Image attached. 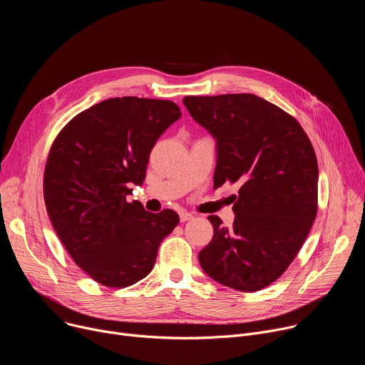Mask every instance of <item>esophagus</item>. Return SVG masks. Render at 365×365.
Instances as JSON below:
<instances>
[{
    "mask_svg": "<svg viewBox=\"0 0 365 365\" xmlns=\"http://www.w3.org/2000/svg\"><path fill=\"white\" fill-rule=\"evenodd\" d=\"M179 217H180V222H186V221H189V220L193 218V215L189 214V212H180Z\"/></svg>",
    "mask_w": 365,
    "mask_h": 365,
    "instance_id": "1",
    "label": "esophagus"
}]
</instances>
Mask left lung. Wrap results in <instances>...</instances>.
<instances>
[{
    "label": "left lung",
    "mask_w": 365,
    "mask_h": 365,
    "mask_svg": "<svg viewBox=\"0 0 365 365\" xmlns=\"http://www.w3.org/2000/svg\"><path fill=\"white\" fill-rule=\"evenodd\" d=\"M183 103L217 138L214 187L240 185L232 227L207 217L214 237L199 263L227 287L257 292L287 270L317 218L314 145L294 117L252 93L190 95Z\"/></svg>",
    "instance_id": "left-lung-1"
}]
</instances>
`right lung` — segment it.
I'll return each mask as SVG.
<instances>
[{
  "mask_svg": "<svg viewBox=\"0 0 365 365\" xmlns=\"http://www.w3.org/2000/svg\"><path fill=\"white\" fill-rule=\"evenodd\" d=\"M180 115L172 101L111 98L73 117L50 147L43 176L48 218L73 262L102 286L144 279L179 224L175 211L150 214L127 195L143 185L151 148Z\"/></svg>",
  "mask_w": 365,
  "mask_h": 365,
  "instance_id": "obj_1",
  "label": "right lung"
}]
</instances>
